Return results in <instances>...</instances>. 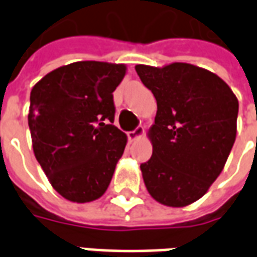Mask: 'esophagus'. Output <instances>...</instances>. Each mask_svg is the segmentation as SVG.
I'll return each mask as SVG.
<instances>
[{
  "label": "esophagus",
  "mask_w": 257,
  "mask_h": 257,
  "mask_svg": "<svg viewBox=\"0 0 257 257\" xmlns=\"http://www.w3.org/2000/svg\"><path fill=\"white\" fill-rule=\"evenodd\" d=\"M143 134H145V128H143V126H138V128L134 129V131L128 132V139L136 140L138 138H140V136H142Z\"/></svg>",
  "instance_id": "obj_1"
}]
</instances>
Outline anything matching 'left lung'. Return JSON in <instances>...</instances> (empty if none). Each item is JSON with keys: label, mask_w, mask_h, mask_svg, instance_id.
<instances>
[{"label": "left lung", "mask_w": 257, "mask_h": 257, "mask_svg": "<svg viewBox=\"0 0 257 257\" xmlns=\"http://www.w3.org/2000/svg\"><path fill=\"white\" fill-rule=\"evenodd\" d=\"M135 70L157 100L153 156L140 165L147 191L162 205L187 206L224 168L237 135V97L220 77L193 64Z\"/></svg>", "instance_id": "8db88e82"}]
</instances>
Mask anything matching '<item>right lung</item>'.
Listing matches in <instances>:
<instances>
[{
    "instance_id": "obj_1",
    "label": "right lung",
    "mask_w": 257,
    "mask_h": 257,
    "mask_svg": "<svg viewBox=\"0 0 257 257\" xmlns=\"http://www.w3.org/2000/svg\"><path fill=\"white\" fill-rule=\"evenodd\" d=\"M125 64L75 62L38 81L30 93L29 128L37 161L52 187L84 204L106 193L126 135L112 125V92Z\"/></svg>"
}]
</instances>
